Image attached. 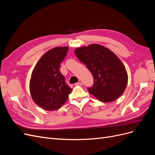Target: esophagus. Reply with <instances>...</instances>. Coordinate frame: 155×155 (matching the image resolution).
Here are the masks:
<instances>
[{"mask_svg": "<svg viewBox=\"0 0 155 155\" xmlns=\"http://www.w3.org/2000/svg\"><path fill=\"white\" fill-rule=\"evenodd\" d=\"M75 85H77V86H82V85H83V83H82L81 82L79 81V82H78V83H77L75 84Z\"/></svg>", "mask_w": 155, "mask_h": 155, "instance_id": "esophagus-1", "label": "esophagus"}]
</instances>
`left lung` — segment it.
Masks as SVG:
<instances>
[{"instance_id": "left-lung-1", "label": "left lung", "mask_w": 155, "mask_h": 155, "mask_svg": "<svg viewBox=\"0 0 155 155\" xmlns=\"http://www.w3.org/2000/svg\"><path fill=\"white\" fill-rule=\"evenodd\" d=\"M78 59L86 65L94 77L88 91L102 102L113 101L125 91L127 73L117 56L106 47L91 45L75 50Z\"/></svg>"}]
</instances>
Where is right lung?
Returning a JSON list of instances; mask_svg holds the SVG:
<instances>
[{
	"label": "right lung",
	"mask_w": 155,
	"mask_h": 155,
	"mask_svg": "<svg viewBox=\"0 0 155 155\" xmlns=\"http://www.w3.org/2000/svg\"><path fill=\"white\" fill-rule=\"evenodd\" d=\"M68 50V47L65 46L48 51L32 72L30 82L31 97L37 105L46 110L60 109L72 91L59 70Z\"/></svg>",
	"instance_id": "1"
}]
</instances>
